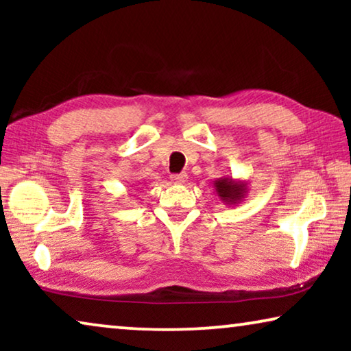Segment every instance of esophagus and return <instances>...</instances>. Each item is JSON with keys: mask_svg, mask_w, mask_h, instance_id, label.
<instances>
[{"mask_svg": "<svg viewBox=\"0 0 351 351\" xmlns=\"http://www.w3.org/2000/svg\"><path fill=\"white\" fill-rule=\"evenodd\" d=\"M186 179H189V176H186L185 172H182V174H172V176H171V182H172V184H179V185H182V184H185Z\"/></svg>", "mask_w": 351, "mask_h": 351, "instance_id": "1", "label": "esophagus"}]
</instances>
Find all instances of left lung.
<instances>
[{"instance_id": "obj_1", "label": "left lung", "mask_w": 351, "mask_h": 351, "mask_svg": "<svg viewBox=\"0 0 351 351\" xmlns=\"http://www.w3.org/2000/svg\"><path fill=\"white\" fill-rule=\"evenodd\" d=\"M215 193L225 204L237 206L247 196V182L234 180L233 177H220L214 182Z\"/></svg>"}]
</instances>
